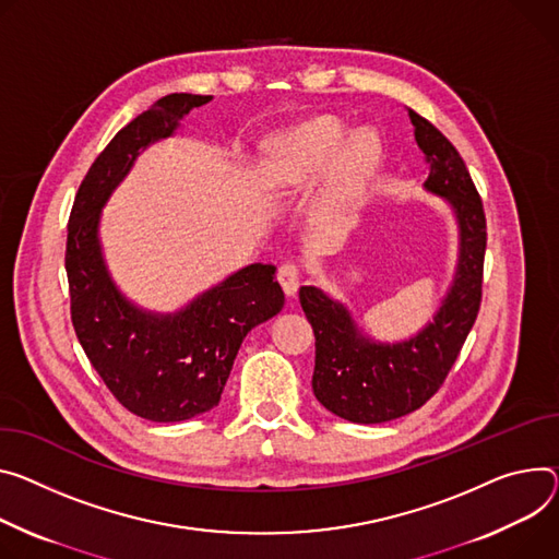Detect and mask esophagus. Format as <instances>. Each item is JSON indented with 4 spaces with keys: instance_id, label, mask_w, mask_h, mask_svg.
<instances>
[{
    "instance_id": "esophagus-1",
    "label": "esophagus",
    "mask_w": 559,
    "mask_h": 559,
    "mask_svg": "<svg viewBox=\"0 0 559 559\" xmlns=\"http://www.w3.org/2000/svg\"><path fill=\"white\" fill-rule=\"evenodd\" d=\"M298 281H300V270H298V265H294V263H283V265L278 267V283H281V287H283V292H285L287 296H294V294H296Z\"/></svg>"
}]
</instances>
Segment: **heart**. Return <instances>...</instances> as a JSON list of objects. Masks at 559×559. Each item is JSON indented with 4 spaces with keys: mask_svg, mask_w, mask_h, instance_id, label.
I'll list each match as a JSON object with an SVG mask.
<instances>
[{
    "mask_svg": "<svg viewBox=\"0 0 559 559\" xmlns=\"http://www.w3.org/2000/svg\"><path fill=\"white\" fill-rule=\"evenodd\" d=\"M345 124L336 116H319L274 135L265 146L263 180L276 191L308 187L332 157L330 182L317 202V223L325 229L347 225L361 191L381 160V138L361 127L345 138Z\"/></svg>",
    "mask_w": 559,
    "mask_h": 559,
    "instance_id": "obj_1",
    "label": "heart"
}]
</instances>
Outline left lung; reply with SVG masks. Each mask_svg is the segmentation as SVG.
Segmentation results:
<instances>
[{"label": "left lung", "mask_w": 559, "mask_h": 559, "mask_svg": "<svg viewBox=\"0 0 559 559\" xmlns=\"http://www.w3.org/2000/svg\"><path fill=\"white\" fill-rule=\"evenodd\" d=\"M428 165L426 189L445 198L460 223V263L435 321L401 343H377L321 289L300 287V308L312 323L317 359L312 390L321 405L352 424H383L411 415L441 388L481 306L486 216L460 151L417 111L408 109Z\"/></svg>", "instance_id": "left-lung-1"}]
</instances>
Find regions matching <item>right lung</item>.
I'll return each instance as SVG.
<instances>
[{"label": "right lung", "mask_w": 559, "mask_h": 559, "mask_svg": "<svg viewBox=\"0 0 559 559\" xmlns=\"http://www.w3.org/2000/svg\"><path fill=\"white\" fill-rule=\"evenodd\" d=\"M212 95L171 93L120 129L86 171L71 210L67 276L71 321L91 366L124 408L174 424L218 405L247 332L283 310L276 267L253 263L176 314H151L114 285L97 240L99 212L142 148L174 135Z\"/></svg>", "instance_id": "1"}]
</instances>
